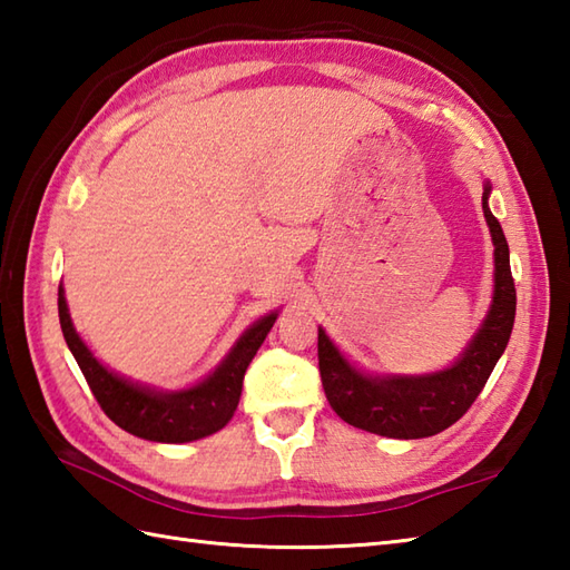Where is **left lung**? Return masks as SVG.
Masks as SVG:
<instances>
[{
    "instance_id": "8db88e82",
    "label": "left lung",
    "mask_w": 570,
    "mask_h": 570,
    "mask_svg": "<svg viewBox=\"0 0 570 570\" xmlns=\"http://www.w3.org/2000/svg\"><path fill=\"white\" fill-rule=\"evenodd\" d=\"M482 193V213L494 245L492 306L465 353L451 367L431 374H386L372 377L343 357L331 337L318 328V367L325 396L333 411L350 426L386 435V439H426L445 431L465 414L510 343L517 292L510 269V247L502 225L492 215Z\"/></svg>"
}]
</instances>
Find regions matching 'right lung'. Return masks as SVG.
<instances>
[{"instance_id":"1","label":"right lung","mask_w":570,"mask_h":570,"mask_svg":"<svg viewBox=\"0 0 570 570\" xmlns=\"http://www.w3.org/2000/svg\"><path fill=\"white\" fill-rule=\"evenodd\" d=\"M276 316L278 313L274 311L249 325L227 357L203 382L178 392H156L119 377L90 353V347L72 328L66 292L63 286H58L60 331H63L70 353L88 380L98 404L119 429L156 443L198 441L227 426L239 404L245 372L262 347L266 333L272 331Z\"/></svg>"}]
</instances>
